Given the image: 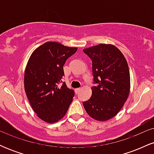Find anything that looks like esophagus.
<instances>
[{"mask_svg":"<svg viewBox=\"0 0 154 154\" xmlns=\"http://www.w3.org/2000/svg\"><path fill=\"white\" fill-rule=\"evenodd\" d=\"M75 93H78L79 92L81 91V88H76V89L75 90Z\"/></svg>","mask_w":154,"mask_h":154,"instance_id":"34e87169","label":"esophagus"}]
</instances>
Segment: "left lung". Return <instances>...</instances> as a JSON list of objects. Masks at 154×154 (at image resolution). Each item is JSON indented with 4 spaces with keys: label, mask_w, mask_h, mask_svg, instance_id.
Returning <instances> with one entry per match:
<instances>
[{
    "label": "left lung",
    "mask_w": 154,
    "mask_h": 154,
    "mask_svg": "<svg viewBox=\"0 0 154 154\" xmlns=\"http://www.w3.org/2000/svg\"><path fill=\"white\" fill-rule=\"evenodd\" d=\"M83 51L93 61V74L96 86L91 88V98L83 102L91 117L105 122L122 109L130 91V76L122 53L111 44H98Z\"/></svg>",
    "instance_id": "left-lung-1"
}]
</instances>
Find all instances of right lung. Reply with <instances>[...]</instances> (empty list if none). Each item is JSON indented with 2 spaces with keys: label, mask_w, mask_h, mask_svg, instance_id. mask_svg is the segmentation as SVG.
<instances>
[{
  "label": "right lung",
  "mask_w": 154,
  "mask_h": 154,
  "mask_svg": "<svg viewBox=\"0 0 154 154\" xmlns=\"http://www.w3.org/2000/svg\"><path fill=\"white\" fill-rule=\"evenodd\" d=\"M77 48L57 42H46L37 48L28 60L24 85L26 97L37 116L45 122H57L66 114L74 91L63 83V66Z\"/></svg>",
  "instance_id": "1"
}]
</instances>
